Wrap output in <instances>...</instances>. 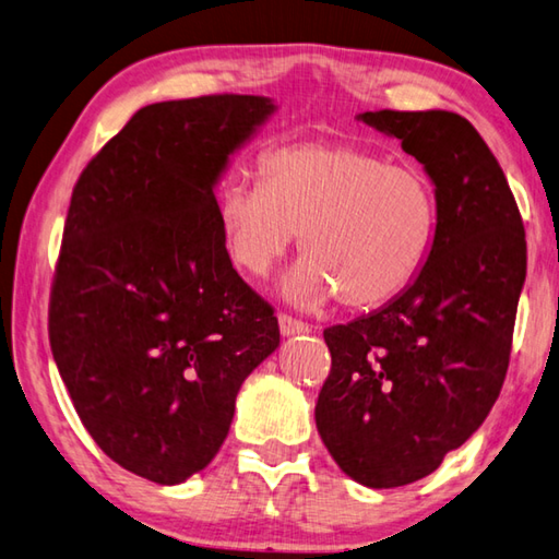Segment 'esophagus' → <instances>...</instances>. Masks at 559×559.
<instances>
[{
    "label": "esophagus",
    "instance_id": "1",
    "mask_svg": "<svg viewBox=\"0 0 559 559\" xmlns=\"http://www.w3.org/2000/svg\"><path fill=\"white\" fill-rule=\"evenodd\" d=\"M278 328H281L283 337H293V334H306V332H310V324H308V322L293 320L290 314H278Z\"/></svg>",
    "mask_w": 559,
    "mask_h": 559
}]
</instances>
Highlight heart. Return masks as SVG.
<instances>
[{"label": "heart", "mask_w": 559, "mask_h": 559, "mask_svg": "<svg viewBox=\"0 0 559 559\" xmlns=\"http://www.w3.org/2000/svg\"><path fill=\"white\" fill-rule=\"evenodd\" d=\"M231 263L263 278L300 235L302 259L283 296L318 308L371 310L411 286L438 235L440 207L420 168L347 144H293L263 158L261 182L231 180L217 198Z\"/></svg>", "instance_id": "heart-1"}]
</instances>
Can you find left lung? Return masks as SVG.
<instances>
[{
  "mask_svg": "<svg viewBox=\"0 0 559 559\" xmlns=\"http://www.w3.org/2000/svg\"><path fill=\"white\" fill-rule=\"evenodd\" d=\"M401 141L438 195L428 261L401 296L324 330L332 369L314 423L340 469L369 489L432 474L479 430L509 369L525 231L499 160L444 109L364 111Z\"/></svg>",
  "mask_w": 559,
  "mask_h": 559,
  "instance_id": "1",
  "label": "left lung"
}]
</instances>
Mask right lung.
<instances>
[{
	"instance_id": "1",
	"label": "right lung",
	"mask_w": 559,
	"mask_h": 559,
	"mask_svg": "<svg viewBox=\"0 0 559 559\" xmlns=\"http://www.w3.org/2000/svg\"><path fill=\"white\" fill-rule=\"evenodd\" d=\"M261 95L139 109L70 198L48 310L56 367L107 456L176 486L225 442L278 320L231 266L215 188L266 124Z\"/></svg>"
}]
</instances>
